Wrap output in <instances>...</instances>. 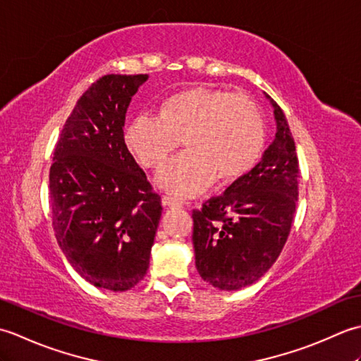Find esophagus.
Segmentation results:
<instances>
[{
	"mask_svg": "<svg viewBox=\"0 0 361 361\" xmlns=\"http://www.w3.org/2000/svg\"><path fill=\"white\" fill-rule=\"evenodd\" d=\"M161 203H163L164 208H181V202L176 200V198L173 197H163V200H161Z\"/></svg>",
	"mask_w": 361,
	"mask_h": 361,
	"instance_id": "1",
	"label": "esophagus"
}]
</instances>
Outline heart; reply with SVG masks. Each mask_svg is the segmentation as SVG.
<instances>
[{
    "instance_id": "heart-1",
    "label": "heart",
    "mask_w": 361,
    "mask_h": 361,
    "mask_svg": "<svg viewBox=\"0 0 361 361\" xmlns=\"http://www.w3.org/2000/svg\"><path fill=\"white\" fill-rule=\"evenodd\" d=\"M265 119L248 96L195 87L167 97L161 114L136 113L126 144L145 169H158L185 137L188 150L157 176L161 189L188 198L204 192L216 178L233 183L257 164L265 149Z\"/></svg>"
}]
</instances>
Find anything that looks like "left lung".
Listing matches in <instances>:
<instances>
[{
  "instance_id": "1",
  "label": "left lung",
  "mask_w": 361,
  "mask_h": 361,
  "mask_svg": "<svg viewBox=\"0 0 361 361\" xmlns=\"http://www.w3.org/2000/svg\"><path fill=\"white\" fill-rule=\"evenodd\" d=\"M276 137L262 159L224 195L194 209L195 267L220 290H240L270 270L293 224L299 163L295 140L273 99Z\"/></svg>"
}]
</instances>
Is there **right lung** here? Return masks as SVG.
Here are the masks:
<instances>
[{"instance_id":"add662e5","label":"right lung","mask_w":361,"mask_h":361,"mask_svg":"<svg viewBox=\"0 0 361 361\" xmlns=\"http://www.w3.org/2000/svg\"><path fill=\"white\" fill-rule=\"evenodd\" d=\"M147 74H106L75 104L49 171L52 226L68 262L94 287L126 291L144 279L161 197L124 141L128 104Z\"/></svg>"}]
</instances>
